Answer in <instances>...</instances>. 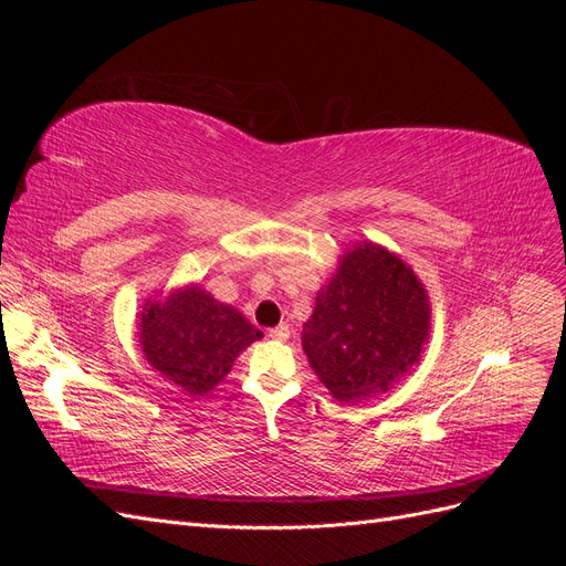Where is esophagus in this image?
<instances>
[{"label":"esophagus","mask_w":566,"mask_h":566,"mask_svg":"<svg viewBox=\"0 0 566 566\" xmlns=\"http://www.w3.org/2000/svg\"><path fill=\"white\" fill-rule=\"evenodd\" d=\"M271 339H279V342H285L287 339V335H290V328L285 323H281V325H276V328H271L269 333H266Z\"/></svg>","instance_id":"34e87169"}]
</instances>
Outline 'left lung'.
Here are the masks:
<instances>
[{
    "instance_id": "left-lung-1",
    "label": "left lung",
    "mask_w": 566,
    "mask_h": 566,
    "mask_svg": "<svg viewBox=\"0 0 566 566\" xmlns=\"http://www.w3.org/2000/svg\"><path fill=\"white\" fill-rule=\"evenodd\" d=\"M430 331L424 287L399 256L364 243L345 254L321 287L302 347L339 401L387 391L418 361Z\"/></svg>"
}]
</instances>
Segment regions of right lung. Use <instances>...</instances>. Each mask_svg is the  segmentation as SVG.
<instances>
[{
	"label": "right lung",
	"mask_w": 566,
	"mask_h": 566,
	"mask_svg": "<svg viewBox=\"0 0 566 566\" xmlns=\"http://www.w3.org/2000/svg\"><path fill=\"white\" fill-rule=\"evenodd\" d=\"M139 325L148 364L191 394L210 391L231 370L235 356L262 337L233 306L198 285L148 304Z\"/></svg>",
	"instance_id": "right-lung-1"
}]
</instances>
